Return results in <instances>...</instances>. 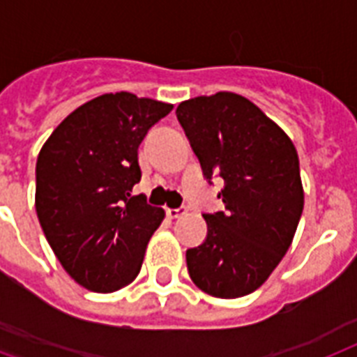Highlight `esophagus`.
<instances>
[{"label": "esophagus", "mask_w": 357, "mask_h": 357, "mask_svg": "<svg viewBox=\"0 0 357 357\" xmlns=\"http://www.w3.org/2000/svg\"><path fill=\"white\" fill-rule=\"evenodd\" d=\"M185 213H187V209H185V207H176V209H172V207H168V209H167V215L170 218L183 217Z\"/></svg>", "instance_id": "obj_1"}]
</instances>
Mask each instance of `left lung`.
Returning a JSON list of instances; mask_svg holds the SVG:
<instances>
[{"label":"left lung","mask_w":357,"mask_h":357,"mask_svg":"<svg viewBox=\"0 0 357 357\" xmlns=\"http://www.w3.org/2000/svg\"><path fill=\"white\" fill-rule=\"evenodd\" d=\"M206 179H224V211L206 213V241L187 250L190 280L217 298L261 287L293 243L304 209L296 148L257 105L234 92L176 109Z\"/></svg>","instance_id":"1"}]
</instances>
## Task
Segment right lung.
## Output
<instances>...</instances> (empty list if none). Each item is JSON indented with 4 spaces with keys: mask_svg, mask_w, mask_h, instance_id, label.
I'll return each instance as SVG.
<instances>
[{
    "mask_svg": "<svg viewBox=\"0 0 357 357\" xmlns=\"http://www.w3.org/2000/svg\"><path fill=\"white\" fill-rule=\"evenodd\" d=\"M170 103L131 92L103 94L70 113L36 159L35 207L61 265L94 293H113L140 272L146 246L165 218L133 196L139 146Z\"/></svg>",
    "mask_w": 357,
    "mask_h": 357,
    "instance_id": "1",
    "label": "right lung"
}]
</instances>
